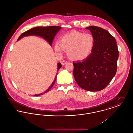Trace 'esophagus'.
<instances>
[{
	"label": "esophagus",
	"instance_id": "1",
	"mask_svg": "<svg viewBox=\"0 0 133 133\" xmlns=\"http://www.w3.org/2000/svg\"><path fill=\"white\" fill-rule=\"evenodd\" d=\"M67 63V61H66V60H62L61 62V64L62 65H64V64H65L66 63Z\"/></svg>",
	"mask_w": 133,
	"mask_h": 133
}]
</instances>
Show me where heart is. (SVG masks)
<instances>
[{
  "label": "heart",
  "instance_id": "b5f03b06",
  "mask_svg": "<svg viewBox=\"0 0 133 133\" xmlns=\"http://www.w3.org/2000/svg\"><path fill=\"white\" fill-rule=\"evenodd\" d=\"M95 45V38L89 33L72 31L62 36L54 44V50L58 54L68 51L70 58L83 60L91 54Z\"/></svg>",
  "mask_w": 133,
  "mask_h": 133
}]
</instances>
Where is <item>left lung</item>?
Masks as SVG:
<instances>
[{
    "instance_id": "8db88e82",
    "label": "left lung",
    "mask_w": 133,
    "mask_h": 133,
    "mask_svg": "<svg viewBox=\"0 0 133 133\" xmlns=\"http://www.w3.org/2000/svg\"><path fill=\"white\" fill-rule=\"evenodd\" d=\"M95 38L90 56L81 62H73L74 78L82 89L91 92L104 89L116 75L119 57L115 38L107 30L96 26L85 28Z\"/></svg>"
}]
</instances>
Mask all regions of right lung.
<instances>
[{
  "instance_id": "1",
  "label": "right lung",
  "mask_w": 133,
  "mask_h": 133,
  "mask_svg": "<svg viewBox=\"0 0 133 133\" xmlns=\"http://www.w3.org/2000/svg\"><path fill=\"white\" fill-rule=\"evenodd\" d=\"M61 27L59 26H37V27H35L33 28H32L31 29L22 33L21 35L18 38L17 41H18L20 39L23 38V37L25 36H31V35H36V36H38L40 37H41L42 38H44L50 44V45H52V42L53 41V40L54 39L55 36L57 34V33L59 32V31L61 29ZM61 64L60 63H57V72L61 68ZM57 74H56V75L55 76V78L54 79V80L51 84V85L50 86V87L43 93H41L39 94H36L34 96H40V95H43L44 93H46L48 92L51 88L53 87L54 85L56 80L57 78Z\"/></svg>"
}]
</instances>
